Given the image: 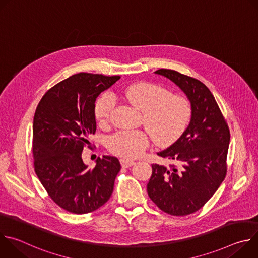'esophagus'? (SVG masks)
<instances>
[{"mask_svg":"<svg viewBox=\"0 0 258 258\" xmlns=\"http://www.w3.org/2000/svg\"><path fill=\"white\" fill-rule=\"evenodd\" d=\"M120 163H121L122 167H131L132 165L135 164V161H134V160H131V159L121 158V159H120Z\"/></svg>","mask_w":258,"mask_h":258,"instance_id":"1","label":"esophagus"}]
</instances>
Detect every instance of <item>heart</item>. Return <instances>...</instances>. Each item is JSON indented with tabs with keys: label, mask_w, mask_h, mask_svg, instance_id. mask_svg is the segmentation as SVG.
<instances>
[{
	"label": "heart",
	"mask_w": 258,
	"mask_h": 258,
	"mask_svg": "<svg viewBox=\"0 0 258 258\" xmlns=\"http://www.w3.org/2000/svg\"><path fill=\"white\" fill-rule=\"evenodd\" d=\"M120 95L142 111V122L159 145L174 142L192 118L193 107L183 96L155 84L139 83L121 90ZM115 101L111 94H104L95 106L97 121L102 126L110 123ZM149 146V136L143 131L120 130L107 140L108 150L122 158L132 159L143 154Z\"/></svg>",
	"instance_id": "1"
}]
</instances>
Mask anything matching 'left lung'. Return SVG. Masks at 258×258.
Masks as SVG:
<instances>
[{
    "mask_svg": "<svg viewBox=\"0 0 258 258\" xmlns=\"http://www.w3.org/2000/svg\"><path fill=\"white\" fill-rule=\"evenodd\" d=\"M155 73L173 82L187 95L193 114L178 140L157 153L173 164H152L147 192L162 211L185 216L198 211L225 179L230 130L203 83L171 69L161 68Z\"/></svg>",
    "mask_w": 258,
    "mask_h": 258,
    "instance_id": "8db88e82",
    "label": "left lung"
}]
</instances>
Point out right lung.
<instances>
[{
  "instance_id": "add662e5",
  "label": "right lung",
  "mask_w": 258,
  "mask_h": 258,
  "mask_svg": "<svg viewBox=\"0 0 258 258\" xmlns=\"http://www.w3.org/2000/svg\"><path fill=\"white\" fill-rule=\"evenodd\" d=\"M120 77L81 72L51 88L36 107L32 125L34 171L51 199L64 210L85 214L112 195L121 166L103 156L89 169L82 153L96 133L97 97Z\"/></svg>"
}]
</instances>
